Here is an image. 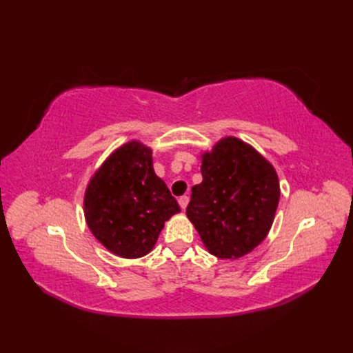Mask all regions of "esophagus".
<instances>
[{
  "label": "esophagus",
  "instance_id": "esophagus-1",
  "mask_svg": "<svg viewBox=\"0 0 353 353\" xmlns=\"http://www.w3.org/2000/svg\"><path fill=\"white\" fill-rule=\"evenodd\" d=\"M178 203H179V206H181V209H185L187 208V205H188V197L187 196H181L179 199H178Z\"/></svg>",
  "mask_w": 353,
  "mask_h": 353
}]
</instances>
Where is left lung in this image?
<instances>
[{
	"label": "left lung",
	"mask_w": 353,
	"mask_h": 353,
	"mask_svg": "<svg viewBox=\"0 0 353 353\" xmlns=\"http://www.w3.org/2000/svg\"><path fill=\"white\" fill-rule=\"evenodd\" d=\"M200 170L187 216L210 254L241 258L271 230L280 200L275 169L252 145L225 137L201 156Z\"/></svg>",
	"instance_id": "1"
}]
</instances>
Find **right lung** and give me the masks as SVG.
<instances>
[{
  "instance_id": "obj_1",
  "label": "right lung",
  "mask_w": 353,
  "mask_h": 353,
  "mask_svg": "<svg viewBox=\"0 0 353 353\" xmlns=\"http://www.w3.org/2000/svg\"><path fill=\"white\" fill-rule=\"evenodd\" d=\"M181 212L154 174L152 148L130 141L114 150L90 179L83 213L94 237L126 259L153 249L165 222Z\"/></svg>"
}]
</instances>
